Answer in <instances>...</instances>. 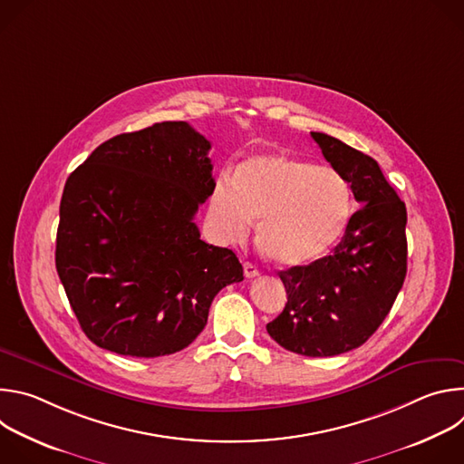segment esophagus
Masks as SVG:
<instances>
[{
  "instance_id": "obj_1",
  "label": "esophagus",
  "mask_w": 464,
  "mask_h": 464,
  "mask_svg": "<svg viewBox=\"0 0 464 464\" xmlns=\"http://www.w3.org/2000/svg\"><path fill=\"white\" fill-rule=\"evenodd\" d=\"M260 272H258V268L255 266V264H251V262H244V276L247 277V279H253V277H256Z\"/></svg>"
}]
</instances>
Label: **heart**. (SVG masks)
Wrapping results in <instances>:
<instances>
[{
	"instance_id": "heart-1",
	"label": "heart",
	"mask_w": 464,
	"mask_h": 464,
	"mask_svg": "<svg viewBox=\"0 0 464 464\" xmlns=\"http://www.w3.org/2000/svg\"><path fill=\"white\" fill-rule=\"evenodd\" d=\"M211 215L229 238L260 218L256 242L281 266H303L333 247L351 217V188L340 170L283 152L246 160L217 179Z\"/></svg>"
}]
</instances>
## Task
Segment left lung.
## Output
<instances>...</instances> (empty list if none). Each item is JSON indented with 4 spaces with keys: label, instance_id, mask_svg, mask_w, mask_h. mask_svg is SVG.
Here are the masks:
<instances>
[{
    "label": "left lung",
    "instance_id": "1",
    "mask_svg": "<svg viewBox=\"0 0 464 464\" xmlns=\"http://www.w3.org/2000/svg\"><path fill=\"white\" fill-rule=\"evenodd\" d=\"M310 136L360 208L333 253L279 272L288 303L266 330L286 351L326 358L363 345L389 314L408 272V213L371 156L321 131Z\"/></svg>",
    "mask_w": 464,
    "mask_h": 464
}]
</instances>
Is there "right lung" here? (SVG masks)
Masks as SVG:
<instances>
[{"instance_id": "1", "label": "right lung", "mask_w": 464, "mask_h": 464, "mask_svg": "<svg viewBox=\"0 0 464 464\" xmlns=\"http://www.w3.org/2000/svg\"><path fill=\"white\" fill-rule=\"evenodd\" d=\"M211 143L185 121L99 145L65 181L56 272L84 334L101 349L158 358L202 333L215 295L244 279L194 215L215 190Z\"/></svg>"}]
</instances>
